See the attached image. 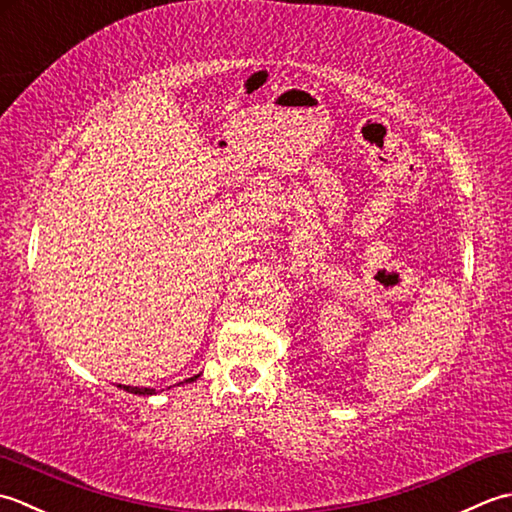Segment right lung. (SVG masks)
<instances>
[{"mask_svg":"<svg viewBox=\"0 0 512 512\" xmlns=\"http://www.w3.org/2000/svg\"><path fill=\"white\" fill-rule=\"evenodd\" d=\"M196 378H198V375H194V378H187L185 382H194ZM119 387H121L123 391L134 393V395H154V393H156L154 389H143V387H125V384H119Z\"/></svg>","mask_w":512,"mask_h":512,"instance_id":"1","label":"right lung"}]
</instances>
